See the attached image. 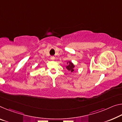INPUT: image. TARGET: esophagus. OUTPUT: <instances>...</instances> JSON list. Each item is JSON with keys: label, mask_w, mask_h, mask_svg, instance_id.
<instances>
[{"label": "esophagus", "mask_w": 122, "mask_h": 122, "mask_svg": "<svg viewBox=\"0 0 122 122\" xmlns=\"http://www.w3.org/2000/svg\"><path fill=\"white\" fill-rule=\"evenodd\" d=\"M51 60H55V57H54V56H51Z\"/></svg>", "instance_id": "34e87169"}]
</instances>
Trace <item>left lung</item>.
I'll list each match as a JSON object with an SVG mask.
<instances>
[{"mask_svg": "<svg viewBox=\"0 0 122 122\" xmlns=\"http://www.w3.org/2000/svg\"><path fill=\"white\" fill-rule=\"evenodd\" d=\"M67 63H68V62H67ZM74 65H73L71 62H69V64L66 66V68L68 69V71H74V69H73V68H74Z\"/></svg>", "mask_w": 122, "mask_h": 122, "instance_id": "1", "label": "left lung"}]
</instances>
